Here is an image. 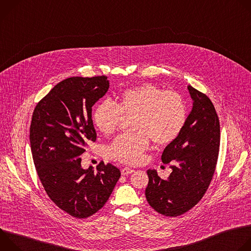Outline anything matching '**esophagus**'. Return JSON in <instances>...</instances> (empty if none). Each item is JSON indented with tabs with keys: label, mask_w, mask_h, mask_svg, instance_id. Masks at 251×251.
<instances>
[{
	"label": "esophagus",
	"mask_w": 251,
	"mask_h": 251,
	"mask_svg": "<svg viewBox=\"0 0 251 251\" xmlns=\"http://www.w3.org/2000/svg\"><path fill=\"white\" fill-rule=\"evenodd\" d=\"M133 172H134V170L131 169V168H128V167H125V168H123V169L121 170V174H122L123 176H128L129 174H132Z\"/></svg>",
	"instance_id": "34e87169"
}]
</instances>
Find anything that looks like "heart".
<instances>
[{"label": "heart", "instance_id": "b5f03b06", "mask_svg": "<svg viewBox=\"0 0 251 251\" xmlns=\"http://www.w3.org/2000/svg\"><path fill=\"white\" fill-rule=\"evenodd\" d=\"M123 116H134L137 132L117 137L108 148V156L125 164H139L150 146V138L166 145L181 134L187 121L184 98L175 91H164L157 85L144 83L124 90L113 103L104 100L93 110V122L104 134L114 133Z\"/></svg>", "mask_w": 251, "mask_h": 251}]
</instances>
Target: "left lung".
Returning a JSON list of instances; mask_svg holds the SVG:
<instances>
[{"instance_id": "obj_1", "label": "left lung", "mask_w": 251, "mask_h": 251, "mask_svg": "<svg viewBox=\"0 0 251 251\" xmlns=\"http://www.w3.org/2000/svg\"><path fill=\"white\" fill-rule=\"evenodd\" d=\"M193 108L176 140L162 154L172 173L163 180L148 170L145 191L149 204L166 217H177L194 207L205 194L216 170L221 141L220 120L210 99L188 86Z\"/></svg>"}]
</instances>
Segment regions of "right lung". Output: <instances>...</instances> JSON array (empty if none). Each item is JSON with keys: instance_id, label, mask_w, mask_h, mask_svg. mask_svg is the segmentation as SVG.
<instances>
[{"instance_id": "add662e5", "label": "right lung", "mask_w": 251, "mask_h": 251, "mask_svg": "<svg viewBox=\"0 0 251 251\" xmlns=\"http://www.w3.org/2000/svg\"><path fill=\"white\" fill-rule=\"evenodd\" d=\"M108 88L105 75L66 78L37 104L31 118L30 149L43 187L59 208L77 219L105 204L121 175L103 162L96 172L81 167L87 143L96 140L92 106Z\"/></svg>"}]
</instances>
